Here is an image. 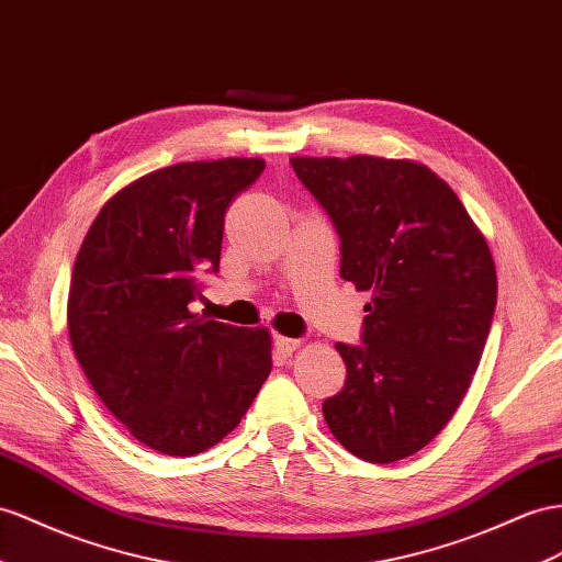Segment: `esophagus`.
Returning a JSON list of instances; mask_svg holds the SVG:
<instances>
[{
  "label": "esophagus",
  "instance_id": "esophagus-1",
  "mask_svg": "<svg viewBox=\"0 0 562 562\" xmlns=\"http://www.w3.org/2000/svg\"><path fill=\"white\" fill-rule=\"evenodd\" d=\"M272 347H276V351H278V356H282V358H290L294 351H296V347H299V339H292V337H276L272 339Z\"/></svg>",
  "mask_w": 562,
  "mask_h": 562
}]
</instances>
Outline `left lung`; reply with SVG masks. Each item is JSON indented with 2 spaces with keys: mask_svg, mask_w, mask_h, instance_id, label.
<instances>
[{
  "mask_svg": "<svg viewBox=\"0 0 562 562\" xmlns=\"http://www.w3.org/2000/svg\"><path fill=\"white\" fill-rule=\"evenodd\" d=\"M339 235V272L370 292L361 344L327 427L368 463L435 439L463 401L496 308V268L460 199L427 166L380 156L292 158Z\"/></svg>",
  "mask_w": 562,
  "mask_h": 562,
  "instance_id": "obj_1",
  "label": "left lung"
}]
</instances>
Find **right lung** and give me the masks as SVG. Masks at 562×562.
Instances as JSON below:
<instances>
[{"mask_svg": "<svg viewBox=\"0 0 562 562\" xmlns=\"http://www.w3.org/2000/svg\"><path fill=\"white\" fill-rule=\"evenodd\" d=\"M261 158L154 170L113 194L78 251L68 333L78 363L131 435L194 456L233 431L270 375L266 327L190 308L218 272L225 211L261 176Z\"/></svg>", "mask_w": 562, "mask_h": 562, "instance_id": "obj_1", "label": "right lung"}]
</instances>
